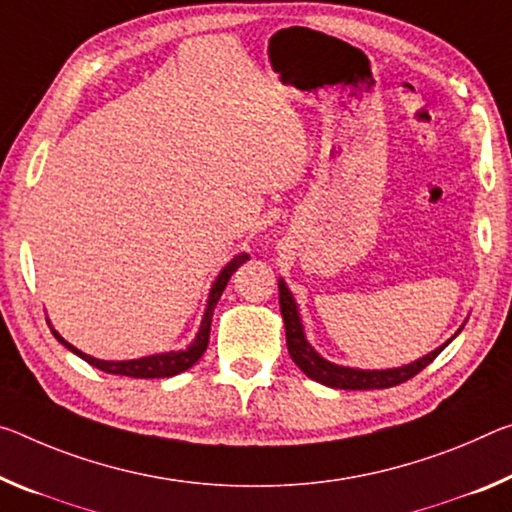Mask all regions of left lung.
<instances>
[{
    "label": "left lung",
    "instance_id": "8db88e82",
    "mask_svg": "<svg viewBox=\"0 0 512 512\" xmlns=\"http://www.w3.org/2000/svg\"><path fill=\"white\" fill-rule=\"evenodd\" d=\"M280 289V312L282 319H285V330H287V348L291 360L298 364V369L310 376L312 380L321 385L335 387V389H387L394 385H401L405 380L415 378L421 369H426L437 355L444 351V346L437 348L431 355L421 358L412 364H405V367L399 369H383V371H364V369H348V367H339V364H332L328 360H323L314 348L307 344V339L303 335V323H300L298 316V307L296 300L291 298L289 289L285 282H278Z\"/></svg>",
    "mask_w": 512,
    "mask_h": 512
}]
</instances>
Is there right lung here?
Instances as JSON below:
<instances>
[{"instance_id":"right-lung-1","label":"right lung","mask_w":512,"mask_h":512,"mask_svg":"<svg viewBox=\"0 0 512 512\" xmlns=\"http://www.w3.org/2000/svg\"><path fill=\"white\" fill-rule=\"evenodd\" d=\"M248 255H237L232 259L230 264L225 266L218 275L212 291H209V300H207V310L205 316H202V326L198 330V337L193 339V344L189 348H184V351H170V353H161V355H150V358H141V360H125V362H107V360H97L91 358V355L77 351L75 346L68 344L66 339H63L59 332H54V337L59 339V342L68 348V351L77 353L81 360H86L88 364H93L104 373H113V376H127V378H170V376H177V373L186 371L189 367H193L200 358L202 353L207 351V344H209V330H212V316H214V307L218 303V298H221L223 289L227 287V282H230L232 273L239 269V266L246 262Z\"/></svg>"}]
</instances>
